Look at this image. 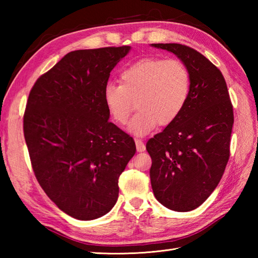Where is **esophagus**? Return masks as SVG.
Here are the masks:
<instances>
[{
    "mask_svg": "<svg viewBox=\"0 0 258 258\" xmlns=\"http://www.w3.org/2000/svg\"><path fill=\"white\" fill-rule=\"evenodd\" d=\"M135 144H136V150L138 152H144L145 151V144L143 143V141L142 140H135Z\"/></svg>",
    "mask_w": 258,
    "mask_h": 258,
    "instance_id": "obj_1",
    "label": "esophagus"
}]
</instances>
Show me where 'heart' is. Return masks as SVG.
I'll use <instances>...</instances> for the list:
<instances>
[{
	"mask_svg": "<svg viewBox=\"0 0 258 258\" xmlns=\"http://www.w3.org/2000/svg\"><path fill=\"white\" fill-rule=\"evenodd\" d=\"M119 78L120 84L104 87V104L115 122L125 125L136 102L140 111L128 128L138 136L150 133L157 124H172L188 102L190 73L179 59L142 58L125 68Z\"/></svg>",
	"mask_w": 258,
	"mask_h": 258,
	"instance_id": "b5f03b06",
	"label": "heart"
}]
</instances>
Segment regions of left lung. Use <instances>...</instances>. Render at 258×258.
Returning a JSON list of instances; mask_svg holds the SVG:
<instances>
[{
  "instance_id": "left-lung-1",
  "label": "left lung",
  "mask_w": 258,
  "mask_h": 258,
  "mask_svg": "<svg viewBox=\"0 0 258 258\" xmlns=\"http://www.w3.org/2000/svg\"><path fill=\"white\" fill-rule=\"evenodd\" d=\"M152 46L174 53L190 73L184 111L146 143L156 200L169 210L189 212L208 199L225 171L233 105L222 72L203 54L177 43Z\"/></svg>"
}]
</instances>
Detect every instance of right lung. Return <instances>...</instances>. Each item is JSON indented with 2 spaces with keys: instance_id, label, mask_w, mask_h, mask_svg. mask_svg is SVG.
<instances>
[{
  "instance_id": "1",
  "label": "right lung",
  "mask_w": 258,
  "mask_h": 258,
  "mask_svg": "<svg viewBox=\"0 0 258 258\" xmlns=\"http://www.w3.org/2000/svg\"><path fill=\"white\" fill-rule=\"evenodd\" d=\"M131 46L68 53L33 85L23 116L33 172L59 210L91 221L112 210L118 177L136 152L108 122L103 91Z\"/></svg>"
}]
</instances>
